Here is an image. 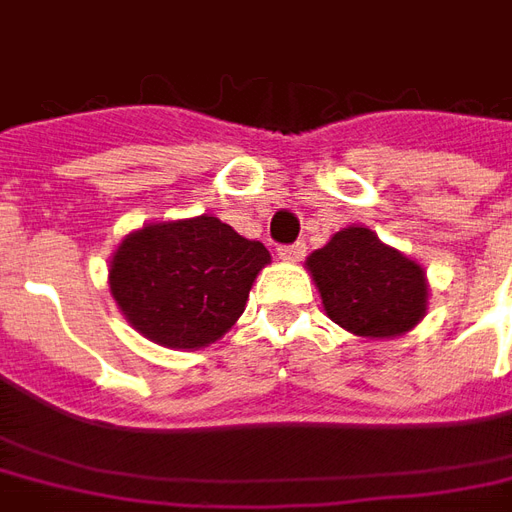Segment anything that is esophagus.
<instances>
[{"instance_id":"34e87169","label":"esophagus","mask_w":512,"mask_h":512,"mask_svg":"<svg viewBox=\"0 0 512 512\" xmlns=\"http://www.w3.org/2000/svg\"><path fill=\"white\" fill-rule=\"evenodd\" d=\"M279 257L285 260V263H299L301 257L307 255V244H288V246H279L277 249Z\"/></svg>"}]
</instances>
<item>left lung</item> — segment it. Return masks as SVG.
Listing matches in <instances>:
<instances>
[{
    "label": "left lung",
    "instance_id": "left-lung-1",
    "mask_svg": "<svg viewBox=\"0 0 512 512\" xmlns=\"http://www.w3.org/2000/svg\"><path fill=\"white\" fill-rule=\"evenodd\" d=\"M326 315L359 337H397L425 315V271L367 227H345L307 257Z\"/></svg>",
    "mask_w": 512,
    "mask_h": 512
}]
</instances>
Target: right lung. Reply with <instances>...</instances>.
Wrapping results in <instances>:
<instances>
[{
    "mask_svg": "<svg viewBox=\"0 0 512 512\" xmlns=\"http://www.w3.org/2000/svg\"><path fill=\"white\" fill-rule=\"evenodd\" d=\"M271 255L216 216L147 224L120 244L109 268L117 307L147 340L202 348L244 312Z\"/></svg>",
    "mask_w": 512,
    "mask_h": 512,
    "instance_id": "add662e5",
    "label": "right lung"
}]
</instances>
